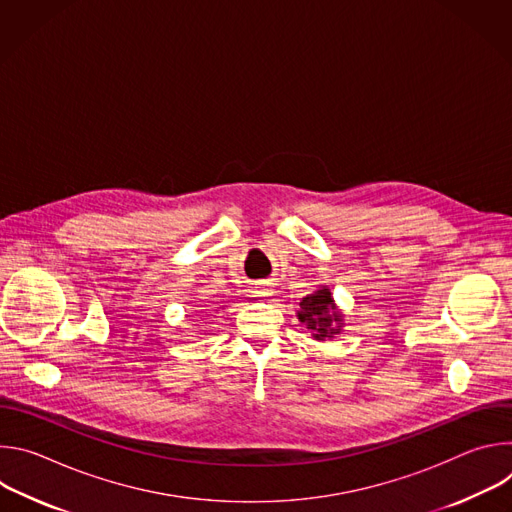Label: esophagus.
Masks as SVG:
<instances>
[{"label":"esophagus","mask_w":512,"mask_h":512,"mask_svg":"<svg viewBox=\"0 0 512 512\" xmlns=\"http://www.w3.org/2000/svg\"><path fill=\"white\" fill-rule=\"evenodd\" d=\"M253 294H255L257 298H269V296L273 294V289H271L267 283H261V285H257V287L253 289Z\"/></svg>","instance_id":"34e87169"}]
</instances>
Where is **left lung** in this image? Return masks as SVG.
<instances>
[{
    "label": "left lung",
    "instance_id": "left-lung-1",
    "mask_svg": "<svg viewBox=\"0 0 512 512\" xmlns=\"http://www.w3.org/2000/svg\"><path fill=\"white\" fill-rule=\"evenodd\" d=\"M298 320L312 332L314 340L334 338L344 328V314L336 306L330 287L322 285L300 302Z\"/></svg>",
    "mask_w": 512,
    "mask_h": 512
}]
</instances>
